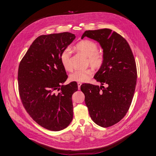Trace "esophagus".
Returning <instances> with one entry per match:
<instances>
[{
	"mask_svg": "<svg viewBox=\"0 0 156 156\" xmlns=\"http://www.w3.org/2000/svg\"><path fill=\"white\" fill-rule=\"evenodd\" d=\"M81 86V83L78 82V90H80Z\"/></svg>",
	"mask_w": 156,
	"mask_h": 156,
	"instance_id": "34e87169",
	"label": "esophagus"
}]
</instances>
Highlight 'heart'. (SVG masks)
Returning a JSON list of instances; mask_svg holds the SVG:
<instances>
[{"label":"heart","instance_id":"heart-1","mask_svg":"<svg viewBox=\"0 0 156 156\" xmlns=\"http://www.w3.org/2000/svg\"><path fill=\"white\" fill-rule=\"evenodd\" d=\"M76 49L87 57V62L94 68H99L104 62V55L98 52L97 44L90 40H84L80 42L76 46ZM60 61L63 67L66 71L70 72L72 70L71 63V50L65 48L61 53ZM93 74L91 69L77 70L73 72L69 76V80L76 82H86L91 78Z\"/></svg>","mask_w":156,"mask_h":156}]
</instances>
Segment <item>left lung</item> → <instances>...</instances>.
Instances as JSON below:
<instances>
[{"label":"left lung","mask_w":156,"mask_h":156,"mask_svg":"<svg viewBox=\"0 0 156 156\" xmlns=\"http://www.w3.org/2000/svg\"><path fill=\"white\" fill-rule=\"evenodd\" d=\"M86 36L98 41L103 49L104 62L94 76L102 86L83 84L81 90L91 119L107 128L120 122L130 107L136 84V62L128 42L115 31L88 30L81 39Z\"/></svg>","instance_id":"8db88e82"}]
</instances>
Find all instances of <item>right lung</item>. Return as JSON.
<instances>
[{
  "label": "right lung",
  "mask_w": 156,
  "mask_h": 156,
  "mask_svg": "<svg viewBox=\"0 0 156 156\" xmlns=\"http://www.w3.org/2000/svg\"><path fill=\"white\" fill-rule=\"evenodd\" d=\"M75 37L69 32L41 35L33 41L19 65L21 102L30 117L49 130H62L73 119L72 96L78 85L75 81L62 85L68 76L60 55ZM57 90L60 92L56 93Z\"/></svg>",
  "instance_id": "add662e5"
}]
</instances>
